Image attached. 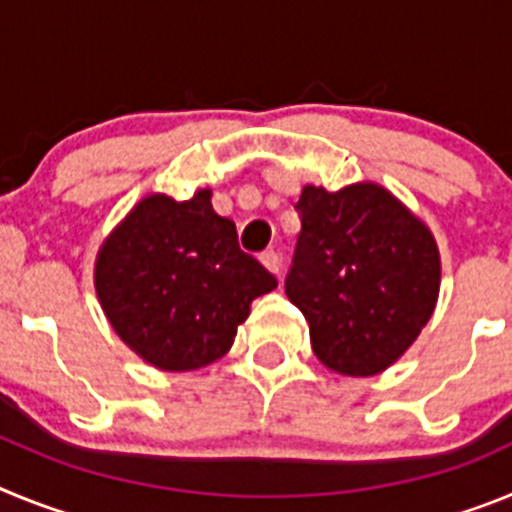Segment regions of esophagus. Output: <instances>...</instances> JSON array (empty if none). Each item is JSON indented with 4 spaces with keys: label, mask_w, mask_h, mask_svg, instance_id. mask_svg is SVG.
<instances>
[{
    "label": "esophagus",
    "mask_w": 512,
    "mask_h": 512,
    "mask_svg": "<svg viewBox=\"0 0 512 512\" xmlns=\"http://www.w3.org/2000/svg\"><path fill=\"white\" fill-rule=\"evenodd\" d=\"M259 259H261V264H264L266 269L271 271V274H277V277H279V271H282V261H279L277 251H264Z\"/></svg>",
    "instance_id": "esophagus-1"
}]
</instances>
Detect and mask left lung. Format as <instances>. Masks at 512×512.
<instances>
[{
    "instance_id": "left-lung-1",
    "label": "left lung",
    "mask_w": 512,
    "mask_h": 512,
    "mask_svg": "<svg viewBox=\"0 0 512 512\" xmlns=\"http://www.w3.org/2000/svg\"><path fill=\"white\" fill-rule=\"evenodd\" d=\"M297 212L302 230L284 292L310 323L312 351L346 377L384 372L436 310L433 233L372 182L338 192L307 184Z\"/></svg>"
}]
</instances>
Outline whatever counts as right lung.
<instances>
[{
	"label": "right lung",
	"mask_w": 512,
	"mask_h": 512,
	"mask_svg": "<svg viewBox=\"0 0 512 512\" xmlns=\"http://www.w3.org/2000/svg\"><path fill=\"white\" fill-rule=\"evenodd\" d=\"M210 189L176 202L148 194L102 243L99 305L117 336L164 372H192L225 356L251 302L277 287L241 251L235 223L212 210Z\"/></svg>",
	"instance_id": "1"
}]
</instances>
